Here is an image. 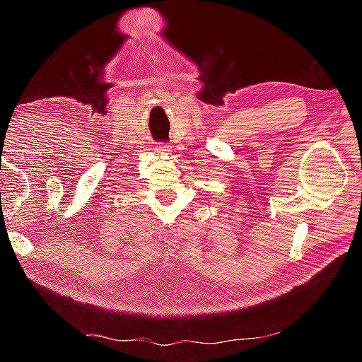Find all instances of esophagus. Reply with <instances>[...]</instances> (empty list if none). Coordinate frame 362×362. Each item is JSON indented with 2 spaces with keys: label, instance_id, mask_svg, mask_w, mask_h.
I'll use <instances>...</instances> for the list:
<instances>
[{
  "label": "esophagus",
  "instance_id": "obj_1",
  "mask_svg": "<svg viewBox=\"0 0 362 362\" xmlns=\"http://www.w3.org/2000/svg\"><path fill=\"white\" fill-rule=\"evenodd\" d=\"M155 150H158L159 153H161V155H169L170 151H173V146L170 145H158V146H155Z\"/></svg>",
  "mask_w": 362,
  "mask_h": 362
}]
</instances>
